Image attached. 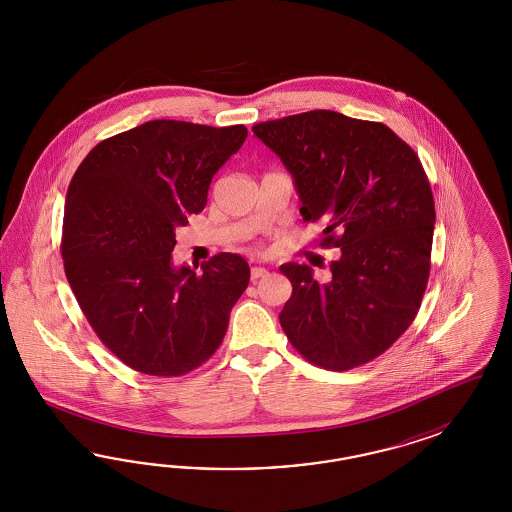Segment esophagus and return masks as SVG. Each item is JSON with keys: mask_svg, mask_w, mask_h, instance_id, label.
<instances>
[{"mask_svg": "<svg viewBox=\"0 0 512 512\" xmlns=\"http://www.w3.org/2000/svg\"><path fill=\"white\" fill-rule=\"evenodd\" d=\"M264 276H268V270L263 266H253L251 268V281H257V279L264 278Z\"/></svg>", "mask_w": 512, "mask_h": 512, "instance_id": "1", "label": "esophagus"}]
</instances>
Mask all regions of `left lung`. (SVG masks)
Wrapping results in <instances>:
<instances>
[{"mask_svg": "<svg viewBox=\"0 0 512 512\" xmlns=\"http://www.w3.org/2000/svg\"><path fill=\"white\" fill-rule=\"evenodd\" d=\"M295 178L304 221L323 248H340L326 283L308 264L279 272L293 295L279 323L311 364L345 372L366 364L413 323L434 238L432 187L417 154L379 122L310 110L253 125Z\"/></svg>", "mask_w": 512, "mask_h": 512, "instance_id": "left-lung-1", "label": "left lung"}]
</instances>
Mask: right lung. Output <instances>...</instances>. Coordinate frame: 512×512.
Returning a JSON list of instances; mask_svg holds the SVG:
<instances>
[{
    "label": "right lung",
    "instance_id": "add662e5",
    "mask_svg": "<svg viewBox=\"0 0 512 512\" xmlns=\"http://www.w3.org/2000/svg\"><path fill=\"white\" fill-rule=\"evenodd\" d=\"M246 137L244 125L152 120L99 142L69 184L65 276L99 340L137 372L184 375L223 341L249 264L219 253L197 274L172 249Z\"/></svg>",
    "mask_w": 512,
    "mask_h": 512
}]
</instances>
